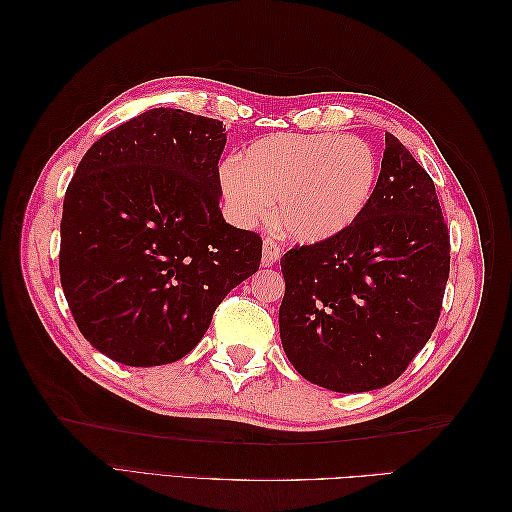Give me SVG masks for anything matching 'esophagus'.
Wrapping results in <instances>:
<instances>
[{
    "mask_svg": "<svg viewBox=\"0 0 512 512\" xmlns=\"http://www.w3.org/2000/svg\"><path fill=\"white\" fill-rule=\"evenodd\" d=\"M280 256H282V245L280 243H277L271 237H267L265 241H262V265L271 267L273 262L280 260Z\"/></svg>",
    "mask_w": 512,
    "mask_h": 512,
    "instance_id": "obj_1",
    "label": "esophagus"
}]
</instances>
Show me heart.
<instances>
[{
    "label": "heart",
    "mask_w": 512,
    "mask_h": 512,
    "mask_svg": "<svg viewBox=\"0 0 512 512\" xmlns=\"http://www.w3.org/2000/svg\"><path fill=\"white\" fill-rule=\"evenodd\" d=\"M374 147L342 134H273L252 143L241 162L220 166V190L232 220L271 218L286 237L318 243L342 235L376 194Z\"/></svg>",
    "instance_id": "1"
}]
</instances>
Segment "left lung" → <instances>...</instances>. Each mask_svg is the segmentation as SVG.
I'll use <instances>...</instances> for the list:
<instances>
[{
    "label": "left lung",
    "instance_id": "8db88e82",
    "mask_svg": "<svg viewBox=\"0 0 512 512\" xmlns=\"http://www.w3.org/2000/svg\"><path fill=\"white\" fill-rule=\"evenodd\" d=\"M365 213L282 256L280 335L299 374L337 393L395 382L436 329L451 237L436 185L393 134Z\"/></svg>",
    "mask_w": 512,
    "mask_h": 512
}]
</instances>
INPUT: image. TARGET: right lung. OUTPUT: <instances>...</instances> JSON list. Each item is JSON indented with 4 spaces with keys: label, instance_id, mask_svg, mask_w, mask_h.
I'll use <instances>...</instances> for the list:
<instances>
[{
    "label": "right lung",
    "instance_id": "1",
    "mask_svg": "<svg viewBox=\"0 0 512 512\" xmlns=\"http://www.w3.org/2000/svg\"><path fill=\"white\" fill-rule=\"evenodd\" d=\"M222 121L151 108L89 147L68 185L59 275L76 327L123 365L179 361L258 271L262 239L220 209Z\"/></svg>",
    "mask_w": 512,
    "mask_h": 512
}]
</instances>
